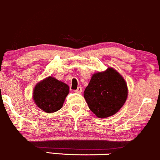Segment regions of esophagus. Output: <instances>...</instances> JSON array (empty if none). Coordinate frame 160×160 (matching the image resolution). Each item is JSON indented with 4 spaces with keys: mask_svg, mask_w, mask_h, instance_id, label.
Segmentation results:
<instances>
[{
    "mask_svg": "<svg viewBox=\"0 0 160 160\" xmlns=\"http://www.w3.org/2000/svg\"><path fill=\"white\" fill-rule=\"evenodd\" d=\"M82 87L81 86H79V87L77 88L76 90H75V92H77V93H81L82 92Z\"/></svg>",
    "mask_w": 160,
    "mask_h": 160,
    "instance_id": "esophagus-1",
    "label": "esophagus"
}]
</instances>
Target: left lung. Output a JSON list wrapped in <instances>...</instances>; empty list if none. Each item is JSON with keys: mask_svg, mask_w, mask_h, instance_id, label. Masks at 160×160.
Instances as JSON below:
<instances>
[{"mask_svg": "<svg viewBox=\"0 0 160 160\" xmlns=\"http://www.w3.org/2000/svg\"><path fill=\"white\" fill-rule=\"evenodd\" d=\"M83 95L89 109L104 118L122 108L128 98V86L122 75L109 68L93 74Z\"/></svg>", "mask_w": 160, "mask_h": 160, "instance_id": "obj_1", "label": "left lung"}]
</instances>
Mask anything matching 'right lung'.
Listing matches in <instances>:
<instances>
[{
  "mask_svg": "<svg viewBox=\"0 0 160 160\" xmlns=\"http://www.w3.org/2000/svg\"><path fill=\"white\" fill-rule=\"evenodd\" d=\"M69 93L67 84L48 77L39 82L33 90V100L37 107L46 112H53L62 107Z\"/></svg>",
  "mask_w": 160,
  "mask_h": 160,
  "instance_id": "obj_1",
  "label": "right lung"
}]
</instances>
